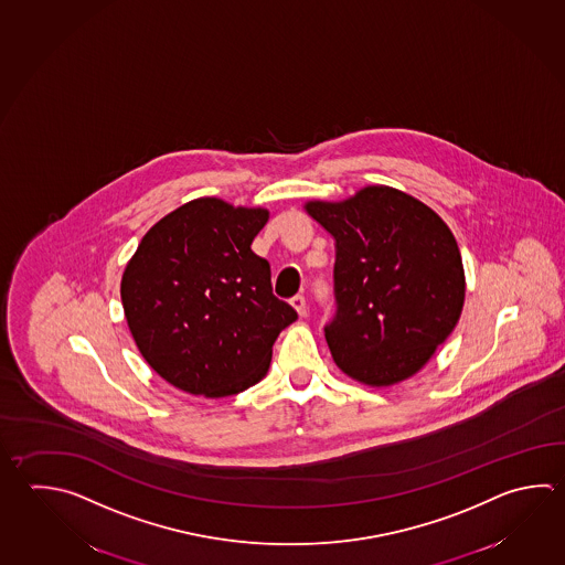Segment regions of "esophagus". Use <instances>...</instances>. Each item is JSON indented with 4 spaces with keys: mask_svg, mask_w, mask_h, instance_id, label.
<instances>
[{
    "mask_svg": "<svg viewBox=\"0 0 565 565\" xmlns=\"http://www.w3.org/2000/svg\"><path fill=\"white\" fill-rule=\"evenodd\" d=\"M289 303H291V308L298 311L301 318H303V316H308V301H306L303 296H296V298L289 299Z\"/></svg>",
    "mask_w": 565,
    "mask_h": 565,
    "instance_id": "obj_1",
    "label": "esophagus"
}]
</instances>
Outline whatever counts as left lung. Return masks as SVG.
Segmentation results:
<instances>
[{
    "instance_id": "1",
    "label": "left lung",
    "mask_w": 565,
    "mask_h": 565,
    "mask_svg": "<svg viewBox=\"0 0 565 565\" xmlns=\"http://www.w3.org/2000/svg\"><path fill=\"white\" fill-rule=\"evenodd\" d=\"M306 212L335 239V316L323 328L333 360L375 387L412 377L461 316L456 237L426 203L385 185Z\"/></svg>"
}]
</instances>
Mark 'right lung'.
<instances>
[{"mask_svg":"<svg viewBox=\"0 0 565 565\" xmlns=\"http://www.w3.org/2000/svg\"><path fill=\"white\" fill-rule=\"evenodd\" d=\"M262 207L200 198L143 235L121 277V303L143 360L188 394L225 397L267 373L279 331L298 311L271 291L252 252Z\"/></svg>","mask_w":565,"mask_h":565,"instance_id":"obj_1","label":"right lung"}]
</instances>
